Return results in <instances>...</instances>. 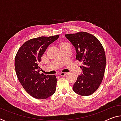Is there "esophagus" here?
Segmentation results:
<instances>
[{"mask_svg": "<svg viewBox=\"0 0 121 121\" xmlns=\"http://www.w3.org/2000/svg\"><path fill=\"white\" fill-rule=\"evenodd\" d=\"M67 74V73H63V72H61L59 73V75H60V76H65Z\"/></svg>", "mask_w": 121, "mask_h": 121, "instance_id": "esophagus-1", "label": "esophagus"}]
</instances>
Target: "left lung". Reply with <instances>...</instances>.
<instances>
[{
	"instance_id": "left-lung-1",
	"label": "left lung",
	"mask_w": 121,
	"mask_h": 121,
	"mask_svg": "<svg viewBox=\"0 0 121 121\" xmlns=\"http://www.w3.org/2000/svg\"><path fill=\"white\" fill-rule=\"evenodd\" d=\"M75 48L76 59L82 61V73L77 78L73 89L81 96L91 95L98 89L104 76L106 58L99 40L85 32L65 34Z\"/></svg>"
}]
</instances>
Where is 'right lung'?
<instances>
[{
  "label": "right lung",
  "instance_id": "right-lung-1",
  "mask_svg": "<svg viewBox=\"0 0 121 121\" xmlns=\"http://www.w3.org/2000/svg\"><path fill=\"white\" fill-rule=\"evenodd\" d=\"M59 37L56 35L30 39L20 47L16 55L15 69L19 81L28 94L35 99H47L56 91V77L40 74L39 64L47 48Z\"/></svg>",
  "mask_w": 121,
  "mask_h": 121
}]
</instances>
